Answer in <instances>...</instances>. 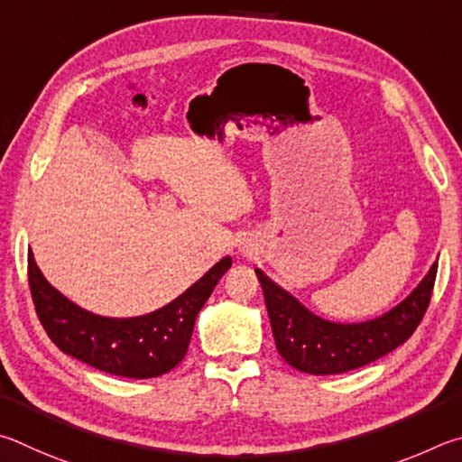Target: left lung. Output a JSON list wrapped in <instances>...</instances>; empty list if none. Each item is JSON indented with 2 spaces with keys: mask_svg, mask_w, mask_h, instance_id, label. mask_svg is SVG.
<instances>
[{
  "mask_svg": "<svg viewBox=\"0 0 462 462\" xmlns=\"http://www.w3.org/2000/svg\"><path fill=\"white\" fill-rule=\"evenodd\" d=\"M436 270L434 263L420 286L406 300L383 317L341 325L319 319L290 296L286 290L255 270L260 280L276 349L288 365L310 375H335L359 369L392 353L414 335L430 304Z\"/></svg>",
  "mask_w": 462,
  "mask_h": 462,
  "instance_id": "1",
  "label": "left lung"
}]
</instances>
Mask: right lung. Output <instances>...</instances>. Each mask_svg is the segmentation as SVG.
<instances>
[{"instance_id": "obj_1", "label": "right lung", "mask_w": 462, "mask_h": 462, "mask_svg": "<svg viewBox=\"0 0 462 462\" xmlns=\"http://www.w3.org/2000/svg\"><path fill=\"white\" fill-rule=\"evenodd\" d=\"M229 268L231 257H223L176 300L135 319H105L79 309L48 284L32 252L28 284L40 322L62 353L105 374L148 379L168 374L184 359L197 314Z\"/></svg>"}]
</instances>
